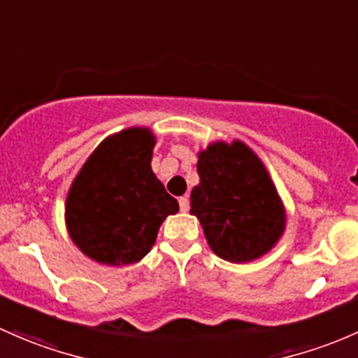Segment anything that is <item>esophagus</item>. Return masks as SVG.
I'll list each match as a JSON object with an SVG mask.
<instances>
[{"instance_id":"34e87169","label":"esophagus","mask_w":358,"mask_h":358,"mask_svg":"<svg viewBox=\"0 0 358 358\" xmlns=\"http://www.w3.org/2000/svg\"><path fill=\"white\" fill-rule=\"evenodd\" d=\"M179 208H180V212H187V210H189V198L180 196L179 198Z\"/></svg>"}]
</instances>
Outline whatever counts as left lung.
I'll list each match as a JSON object with an SVG mask.
<instances>
[{"label":"left lung","instance_id":"obj_1","mask_svg":"<svg viewBox=\"0 0 358 358\" xmlns=\"http://www.w3.org/2000/svg\"><path fill=\"white\" fill-rule=\"evenodd\" d=\"M200 184L191 213L220 259L243 264L265 255L286 226L285 206L264 164L245 143H213L198 153Z\"/></svg>","mask_w":358,"mask_h":358}]
</instances>
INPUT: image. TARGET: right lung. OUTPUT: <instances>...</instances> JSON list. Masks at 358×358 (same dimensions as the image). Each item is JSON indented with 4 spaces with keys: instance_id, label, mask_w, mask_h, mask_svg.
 <instances>
[{
    "instance_id": "add662e5",
    "label": "right lung",
    "mask_w": 358,
    "mask_h": 358,
    "mask_svg": "<svg viewBox=\"0 0 358 358\" xmlns=\"http://www.w3.org/2000/svg\"><path fill=\"white\" fill-rule=\"evenodd\" d=\"M155 136L131 127L106 138L73 179L65 205L72 241L108 265L139 262L179 203L152 171Z\"/></svg>"
}]
</instances>
